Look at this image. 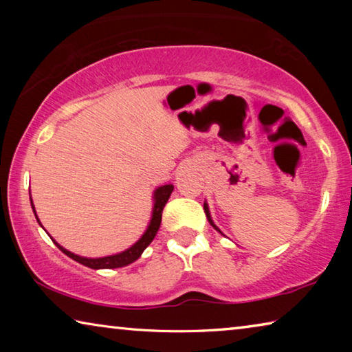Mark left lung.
Here are the masks:
<instances>
[{
  "mask_svg": "<svg viewBox=\"0 0 352 352\" xmlns=\"http://www.w3.org/2000/svg\"><path fill=\"white\" fill-rule=\"evenodd\" d=\"M204 210H205V212H206V217H208V222H210L214 228H216L220 234H222V231H220L216 225H214V222H212V219H211V214H210V210H208V205L206 204H204Z\"/></svg>",
  "mask_w": 352,
  "mask_h": 352,
  "instance_id": "left-lung-1",
  "label": "left lung"
}]
</instances>
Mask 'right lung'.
I'll list each match as a JSON object with an SVG mask.
<instances>
[{"mask_svg":"<svg viewBox=\"0 0 352 352\" xmlns=\"http://www.w3.org/2000/svg\"><path fill=\"white\" fill-rule=\"evenodd\" d=\"M172 190H174V186H172V184H164V186H160V188L155 189L151 223H148L146 233L141 236V239L138 242H135L132 247L126 250V252H121V253L111 254V256H104V258H83V256L71 253V252H68L67 248L58 245V243L54 239H52V237H51V239L58 247V250H62V252L67 256H69L71 259H74L76 262H79V264L85 265V267H90V269L99 270V269H119V267H126V265L132 264V262L138 259L140 256L142 254V252H144V250L148 247V243L153 241V237L157 236L160 225H162L163 208H164L166 204H168ZM31 206H32L34 214H35L32 199H31ZM35 217H37V214H35ZM37 222L40 223L38 217H37Z\"/></svg>","mask_w":352,"mask_h":352,"instance_id":"right-lung-1","label":"right lung"}]
</instances>
